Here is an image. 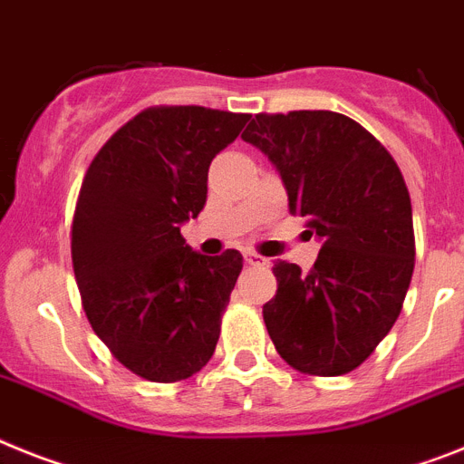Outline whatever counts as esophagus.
<instances>
[{"label": "esophagus", "instance_id": "34e87169", "mask_svg": "<svg viewBox=\"0 0 464 464\" xmlns=\"http://www.w3.org/2000/svg\"><path fill=\"white\" fill-rule=\"evenodd\" d=\"M245 262L250 264V266H259V264H266V259L262 255H256V252L245 250Z\"/></svg>", "mask_w": 464, "mask_h": 464}]
</instances>
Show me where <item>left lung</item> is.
Masks as SVG:
<instances>
[{"label":"left lung","mask_w":464,"mask_h":464,"mask_svg":"<svg viewBox=\"0 0 464 464\" xmlns=\"http://www.w3.org/2000/svg\"><path fill=\"white\" fill-rule=\"evenodd\" d=\"M243 139L278 169L290 214L323 240L309 274L274 264L278 290L264 304L276 352L306 375L356 371L403 309L415 233L406 181L387 148L333 111L259 112Z\"/></svg>","instance_id":"8db88e82"}]
</instances>
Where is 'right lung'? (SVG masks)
I'll return each instance as SVG.
<instances>
[{"instance_id": "obj_1", "label": "right lung", "mask_w": 464, "mask_h": 464, "mask_svg": "<svg viewBox=\"0 0 464 464\" xmlns=\"http://www.w3.org/2000/svg\"><path fill=\"white\" fill-rule=\"evenodd\" d=\"M247 120L202 106L146 108L84 174L70 228L82 309L143 380H188L217 349L243 255L193 252L179 226L205 208L209 162Z\"/></svg>"}]
</instances>
